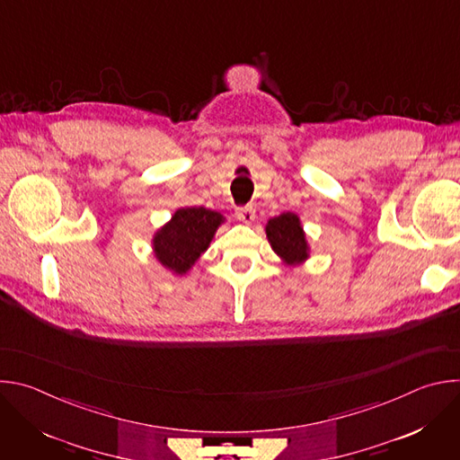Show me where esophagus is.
Instances as JSON below:
<instances>
[{"label":"esophagus","instance_id":"esophagus-1","mask_svg":"<svg viewBox=\"0 0 460 460\" xmlns=\"http://www.w3.org/2000/svg\"><path fill=\"white\" fill-rule=\"evenodd\" d=\"M236 218L243 224H251L254 220V208L252 206H245V208H238L236 209Z\"/></svg>","mask_w":460,"mask_h":460}]
</instances>
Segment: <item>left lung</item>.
Wrapping results in <instances>:
<instances>
[{"instance_id": "8db88e82", "label": "left lung", "mask_w": 460, "mask_h": 460, "mask_svg": "<svg viewBox=\"0 0 460 460\" xmlns=\"http://www.w3.org/2000/svg\"><path fill=\"white\" fill-rule=\"evenodd\" d=\"M268 240L273 251L288 266H298L309 258V245L300 218L295 213H282L266 226Z\"/></svg>"}]
</instances>
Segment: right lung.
I'll use <instances>...</instances> for the list:
<instances>
[{
	"label": "right lung",
	"mask_w": 460,
	"mask_h": 460,
	"mask_svg": "<svg viewBox=\"0 0 460 460\" xmlns=\"http://www.w3.org/2000/svg\"><path fill=\"white\" fill-rule=\"evenodd\" d=\"M224 217L206 208H181L155 233L153 249L160 264L174 275H185L208 251Z\"/></svg>",
	"instance_id": "add662e5"
}]
</instances>
